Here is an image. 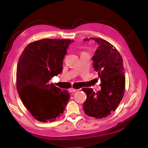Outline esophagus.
<instances>
[{
  "label": "esophagus",
  "instance_id": "1",
  "mask_svg": "<svg viewBox=\"0 0 148 148\" xmlns=\"http://www.w3.org/2000/svg\"><path fill=\"white\" fill-rule=\"evenodd\" d=\"M77 89H74V88H70V89H69V91L71 92H72L77 91Z\"/></svg>",
  "mask_w": 148,
  "mask_h": 148
}]
</instances>
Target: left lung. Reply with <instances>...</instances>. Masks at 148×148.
<instances>
[{"label":"left lung","mask_w":148,"mask_h":148,"mask_svg":"<svg viewBox=\"0 0 148 148\" xmlns=\"http://www.w3.org/2000/svg\"><path fill=\"white\" fill-rule=\"evenodd\" d=\"M92 39L98 47L92 57L93 67L98 72L101 89L95 92L92 88H84L86 100L83 109L87 115L96 119L107 117L117 109L122 101L125 88L123 59L116 48L108 41L98 38Z\"/></svg>","instance_id":"left-lung-1"}]
</instances>
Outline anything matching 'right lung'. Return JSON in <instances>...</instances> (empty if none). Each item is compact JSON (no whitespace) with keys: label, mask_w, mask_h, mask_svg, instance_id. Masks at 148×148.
Instances as JSON below:
<instances>
[{"label":"right lung","mask_w":148,"mask_h":148,"mask_svg":"<svg viewBox=\"0 0 148 148\" xmlns=\"http://www.w3.org/2000/svg\"><path fill=\"white\" fill-rule=\"evenodd\" d=\"M70 39H44L28 44L16 68V88L26 109L37 120L52 122L62 115L70 96L52 83L63 69Z\"/></svg>","instance_id":"1"}]
</instances>
